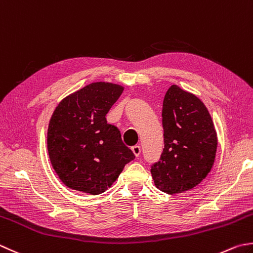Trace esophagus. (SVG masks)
I'll return each mask as SVG.
<instances>
[{
    "label": "esophagus",
    "instance_id": "1",
    "mask_svg": "<svg viewBox=\"0 0 253 253\" xmlns=\"http://www.w3.org/2000/svg\"><path fill=\"white\" fill-rule=\"evenodd\" d=\"M131 150H132V152H133V153H135V156H136V157H139V156H140L141 148H140V146H139V145H135V146H132V147H131Z\"/></svg>",
    "mask_w": 253,
    "mask_h": 253
}]
</instances>
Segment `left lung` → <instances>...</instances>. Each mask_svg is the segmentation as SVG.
Here are the masks:
<instances>
[{
  "mask_svg": "<svg viewBox=\"0 0 253 253\" xmlns=\"http://www.w3.org/2000/svg\"><path fill=\"white\" fill-rule=\"evenodd\" d=\"M165 148L151 165L160 191L177 194L205 179L215 161L217 135L211 117L199 97L172 85L162 105Z\"/></svg>",
  "mask_w": 253,
  "mask_h": 253,
  "instance_id": "obj_1",
  "label": "left lung"
}]
</instances>
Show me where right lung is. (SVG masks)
I'll return each mask as SVG.
<instances>
[{
	"label": "right lung",
	"instance_id": "1",
	"mask_svg": "<svg viewBox=\"0 0 253 253\" xmlns=\"http://www.w3.org/2000/svg\"><path fill=\"white\" fill-rule=\"evenodd\" d=\"M123 90L113 83H91L54 110L48 127V153L59 179L70 189L101 194L135 159L120 129L105 117Z\"/></svg>",
	"mask_w": 253,
	"mask_h": 253
}]
</instances>
